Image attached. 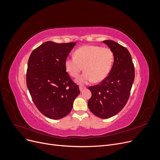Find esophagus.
Masks as SVG:
<instances>
[{
    "label": "esophagus",
    "mask_w": 160,
    "mask_h": 160,
    "mask_svg": "<svg viewBox=\"0 0 160 160\" xmlns=\"http://www.w3.org/2000/svg\"><path fill=\"white\" fill-rule=\"evenodd\" d=\"M86 88H84V87H79V89H80V91L81 92H82V91H84L85 89Z\"/></svg>",
    "instance_id": "34e87169"
}]
</instances>
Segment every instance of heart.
Here are the masks:
<instances>
[{"label": "heart", "instance_id": "obj_1", "mask_svg": "<svg viewBox=\"0 0 160 160\" xmlns=\"http://www.w3.org/2000/svg\"><path fill=\"white\" fill-rule=\"evenodd\" d=\"M113 53L107 47L98 45H84L77 49L74 57H67L64 65L66 71L72 77H77L81 71L85 72L76 80L83 85L92 81L99 83L107 78L112 68Z\"/></svg>", "mask_w": 160, "mask_h": 160}]
</instances>
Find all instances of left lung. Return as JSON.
<instances>
[{"label":"left lung","mask_w":160,"mask_h":160,"mask_svg":"<svg viewBox=\"0 0 160 160\" xmlns=\"http://www.w3.org/2000/svg\"><path fill=\"white\" fill-rule=\"evenodd\" d=\"M103 42L113 53V65L107 78L99 85L89 88L92 95L88 107L97 117L108 119L118 113L127 103L135 71L132 56L126 48L113 41Z\"/></svg>","instance_id":"1"}]
</instances>
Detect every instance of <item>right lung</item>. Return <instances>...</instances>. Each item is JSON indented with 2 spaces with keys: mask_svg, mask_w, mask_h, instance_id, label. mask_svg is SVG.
<instances>
[{
  "mask_svg": "<svg viewBox=\"0 0 160 160\" xmlns=\"http://www.w3.org/2000/svg\"><path fill=\"white\" fill-rule=\"evenodd\" d=\"M75 45L47 41L34 50L28 59L27 88L37 109L48 118L65 117L80 93L64 65Z\"/></svg>",
  "mask_w": 160,
  "mask_h": 160,
  "instance_id": "right-lung-1",
  "label": "right lung"
}]
</instances>
